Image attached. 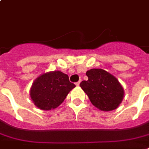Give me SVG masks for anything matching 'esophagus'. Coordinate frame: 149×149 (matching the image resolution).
<instances>
[{"instance_id":"34e87169","label":"esophagus","mask_w":149,"mask_h":149,"mask_svg":"<svg viewBox=\"0 0 149 149\" xmlns=\"http://www.w3.org/2000/svg\"><path fill=\"white\" fill-rule=\"evenodd\" d=\"M79 85H80V81H77L76 83V85H77V86H79Z\"/></svg>"}]
</instances>
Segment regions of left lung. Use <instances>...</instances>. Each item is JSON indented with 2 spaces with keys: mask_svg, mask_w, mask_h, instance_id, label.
<instances>
[{
  "mask_svg": "<svg viewBox=\"0 0 149 149\" xmlns=\"http://www.w3.org/2000/svg\"><path fill=\"white\" fill-rule=\"evenodd\" d=\"M87 81L81 82V87L93 106L101 111H111L121 103L124 91L113 75L103 69L93 68L86 72Z\"/></svg>",
  "mask_w": 149,
  "mask_h": 149,
  "instance_id": "obj_1",
  "label": "left lung"
}]
</instances>
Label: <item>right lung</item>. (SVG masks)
I'll return each instance as SVG.
<instances>
[{
	"label": "right lung",
	"instance_id": "right-lung-1",
	"mask_svg": "<svg viewBox=\"0 0 149 149\" xmlns=\"http://www.w3.org/2000/svg\"><path fill=\"white\" fill-rule=\"evenodd\" d=\"M75 86L69 81L68 76L62 72H47L33 83L31 97L38 108L48 111L59 107Z\"/></svg>",
	"mask_w": 149,
	"mask_h": 149
}]
</instances>
